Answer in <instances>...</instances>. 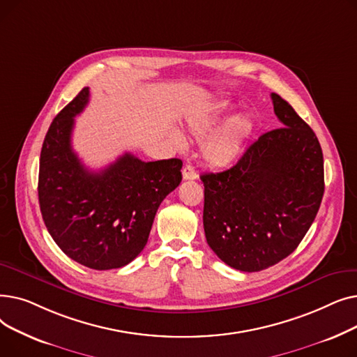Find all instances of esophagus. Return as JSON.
<instances>
[{"label":"esophagus","instance_id":"34e87169","mask_svg":"<svg viewBox=\"0 0 357 357\" xmlns=\"http://www.w3.org/2000/svg\"><path fill=\"white\" fill-rule=\"evenodd\" d=\"M197 176H198V174H197L195 167L192 165H185L183 166V169H182V178L185 181H194V179H197Z\"/></svg>","mask_w":357,"mask_h":357}]
</instances>
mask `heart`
<instances>
[{"label": "heart", "mask_w": 357, "mask_h": 357, "mask_svg": "<svg viewBox=\"0 0 357 357\" xmlns=\"http://www.w3.org/2000/svg\"><path fill=\"white\" fill-rule=\"evenodd\" d=\"M233 109L230 102H220L208 112L195 117L188 127L191 135L199 140L208 137L213 131L227 119ZM253 121L248 116H236L224 124L217 133L204 144V156L210 165L221 167L231 165L241 153L243 146L252 135ZM174 140L178 144L183 143L181 135L175 133Z\"/></svg>", "instance_id": "1"}]
</instances>
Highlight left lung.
Returning a JSON list of instances; mask_svg holds the SVG:
<instances>
[{"instance_id": "obj_1", "label": "left lung", "mask_w": 357, "mask_h": 357, "mask_svg": "<svg viewBox=\"0 0 357 357\" xmlns=\"http://www.w3.org/2000/svg\"><path fill=\"white\" fill-rule=\"evenodd\" d=\"M271 97L284 127L261 135L227 171L201 175L208 246L241 272L264 271L289 256L324 194L320 142L284 98Z\"/></svg>"}]
</instances>
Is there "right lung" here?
Masks as SVG:
<instances>
[{
  "label": "right lung",
  "mask_w": 357,
  "mask_h": 357,
  "mask_svg": "<svg viewBox=\"0 0 357 357\" xmlns=\"http://www.w3.org/2000/svg\"><path fill=\"white\" fill-rule=\"evenodd\" d=\"M89 101L84 88L52 121L39 169L43 221L61 250L78 264L108 271L144 249L160 202L182 181V160L143 162L124 153L98 172L73 152L75 117Z\"/></svg>",
  "instance_id": "1"
}]
</instances>
